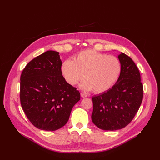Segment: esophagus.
<instances>
[{
    "label": "esophagus",
    "mask_w": 160,
    "mask_h": 160,
    "mask_svg": "<svg viewBox=\"0 0 160 160\" xmlns=\"http://www.w3.org/2000/svg\"><path fill=\"white\" fill-rule=\"evenodd\" d=\"M81 96L82 97V98H87V97H88V95H87L86 93H81Z\"/></svg>",
    "instance_id": "34e87169"
}]
</instances>
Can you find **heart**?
<instances>
[{"mask_svg":"<svg viewBox=\"0 0 160 160\" xmlns=\"http://www.w3.org/2000/svg\"><path fill=\"white\" fill-rule=\"evenodd\" d=\"M61 71L67 83L71 85L83 80L85 75L87 81L80 85V88L100 93L109 89L118 80L121 65L115 57L89 49L79 52L74 60H65Z\"/></svg>","mask_w":160,"mask_h":160,"instance_id":"heart-1","label":"heart"}]
</instances>
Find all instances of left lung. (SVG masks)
I'll use <instances>...</instances> for the list:
<instances>
[{
    "label": "left lung",
    "instance_id": "8db88e82",
    "mask_svg": "<svg viewBox=\"0 0 160 160\" xmlns=\"http://www.w3.org/2000/svg\"><path fill=\"white\" fill-rule=\"evenodd\" d=\"M121 72L115 84L92 98V122L99 129L118 130L132 122L143 99V89L139 69L123 52L118 55Z\"/></svg>",
    "mask_w": 160,
    "mask_h": 160
}]
</instances>
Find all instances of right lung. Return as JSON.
Listing matches in <instances>:
<instances>
[{
  "label": "right lung",
  "instance_id": "obj_1",
  "mask_svg": "<svg viewBox=\"0 0 160 160\" xmlns=\"http://www.w3.org/2000/svg\"><path fill=\"white\" fill-rule=\"evenodd\" d=\"M59 52L47 51L31 61L21 75L22 108L31 123L55 131L68 122L80 93L65 81Z\"/></svg>",
  "mask_w": 160,
  "mask_h": 160
}]
</instances>
